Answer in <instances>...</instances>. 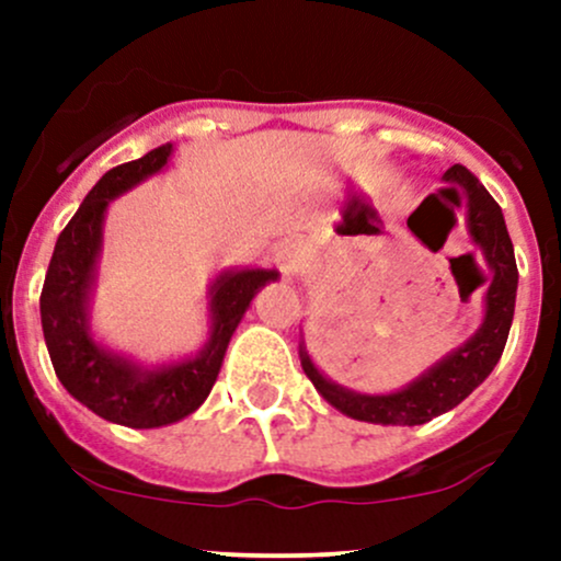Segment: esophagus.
<instances>
[{"label":"esophagus","instance_id":"esophagus-1","mask_svg":"<svg viewBox=\"0 0 561 561\" xmlns=\"http://www.w3.org/2000/svg\"><path fill=\"white\" fill-rule=\"evenodd\" d=\"M276 263H279L282 274L293 279L306 268V250L300 248V242H282L276 248Z\"/></svg>","mask_w":561,"mask_h":561}]
</instances>
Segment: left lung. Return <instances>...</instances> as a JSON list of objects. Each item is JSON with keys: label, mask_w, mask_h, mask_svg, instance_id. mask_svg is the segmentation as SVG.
Listing matches in <instances>:
<instances>
[{"label": "left lung", "mask_w": 561, "mask_h": 561, "mask_svg": "<svg viewBox=\"0 0 561 561\" xmlns=\"http://www.w3.org/2000/svg\"><path fill=\"white\" fill-rule=\"evenodd\" d=\"M443 179H446L450 184L448 190H454L456 195H459V190L465 192L469 234H472L482 259L491 268V274H485V321H482L478 334L469 343L450 353L448 358H443L440 364L433 366L416 382H411L409 388L401 392H390V396H362V392L340 388V385L321 377V371L308 358L306 347H300L302 371L311 379L313 388L334 409L353 416V420L375 424H405V427L435 420V416L446 414L448 409L465 401L469 392L491 375L493 366L499 364L501 353H504L508 327H512L514 319V298H517L519 279L504 214H501V205L491 197V192L480 184V179L467 165H450ZM427 199H433V195Z\"/></svg>", "instance_id": "left-lung-1"}]
</instances>
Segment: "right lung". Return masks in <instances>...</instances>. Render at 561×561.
<instances>
[{
    "instance_id": "right-lung-1",
    "label": "right lung",
    "mask_w": 561,
    "mask_h": 561,
    "mask_svg": "<svg viewBox=\"0 0 561 561\" xmlns=\"http://www.w3.org/2000/svg\"><path fill=\"white\" fill-rule=\"evenodd\" d=\"M169 156L171 145H163L147 152L145 158L115 165L92 186L81 208L57 237L38 298L44 340L62 388L102 420L137 430L163 427L184 420L208 398L242 313L248 311L253 295L266 282L276 279V272L266 268L218 276L210 293L214 332L205 351L197 358L163 366L158 371H141L124 358L102 351L89 337L87 295L94 279L102 216L107 203L128 186L163 169Z\"/></svg>"
}]
</instances>
